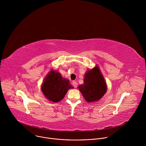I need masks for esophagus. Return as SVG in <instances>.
Masks as SVG:
<instances>
[{"mask_svg": "<svg viewBox=\"0 0 146 146\" xmlns=\"http://www.w3.org/2000/svg\"><path fill=\"white\" fill-rule=\"evenodd\" d=\"M72 84H73V87H74L75 88H77V82H76V81H73V82H72Z\"/></svg>", "mask_w": 146, "mask_h": 146, "instance_id": "obj_1", "label": "esophagus"}]
</instances>
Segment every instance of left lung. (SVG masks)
Returning a JSON list of instances; mask_svg holds the SVG:
<instances>
[{"mask_svg":"<svg viewBox=\"0 0 146 146\" xmlns=\"http://www.w3.org/2000/svg\"><path fill=\"white\" fill-rule=\"evenodd\" d=\"M78 88L85 100L89 103L98 101L106 94L108 90L106 82L98 65L87 71L84 83Z\"/></svg>","mask_w":146,"mask_h":146,"instance_id":"8db88e82","label":"left lung"}]
</instances>
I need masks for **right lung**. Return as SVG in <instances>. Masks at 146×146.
<instances>
[{
    "mask_svg": "<svg viewBox=\"0 0 146 146\" xmlns=\"http://www.w3.org/2000/svg\"><path fill=\"white\" fill-rule=\"evenodd\" d=\"M72 88L73 87L69 80L53 69L47 74L41 86V90L46 98L52 102H58L63 99L68 90Z\"/></svg>",
    "mask_w": 146,
    "mask_h": 146,
    "instance_id": "right-lung-1",
    "label": "right lung"
}]
</instances>
